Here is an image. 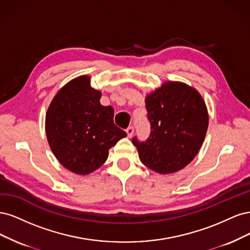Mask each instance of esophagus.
<instances>
[{"mask_svg": "<svg viewBox=\"0 0 250 250\" xmlns=\"http://www.w3.org/2000/svg\"><path fill=\"white\" fill-rule=\"evenodd\" d=\"M125 132H126V134H127V137L128 138H131V137L133 136V134H134V126H128L126 130H125Z\"/></svg>", "mask_w": 250, "mask_h": 250, "instance_id": "esophagus-1", "label": "esophagus"}]
</instances>
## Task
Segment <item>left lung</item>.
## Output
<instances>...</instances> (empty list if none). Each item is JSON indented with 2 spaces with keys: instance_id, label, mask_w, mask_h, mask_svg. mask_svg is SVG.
Listing matches in <instances>:
<instances>
[{
  "instance_id": "1",
  "label": "left lung",
  "mask_w": 250,
  "mask_h": 250,
  "mask_svg": "<svg viewBox=\"0 0 250 250\" xmlns=\"http://www.w3.org/2000/svg\"><path fill=\"white\" fill-rule=\"evenodd\" d=\"M150 135L134 137L141 162L168 174L186 167L197 155L208 125L206 103L199 92L182 82L168 81L146 98Z\"/></svg>"
}]
</instances>
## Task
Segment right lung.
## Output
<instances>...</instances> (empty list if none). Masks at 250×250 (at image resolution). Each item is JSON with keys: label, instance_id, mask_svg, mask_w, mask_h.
<instances>
[{"label": "right lung", "instance_id": "add662e5", "mask_svg": "<svg viewBox=\"0 0 250 250\" xmlns=\"http://www.w3.org/2000/svg\"><path fill=\"white\" fill-rule=\"evenodd\" d=\"M101 96L89 77H78L61 88L46 112L45 133L53 154L80 175L100 168L109 149L126 136L114 125L113 108L101 104Z\"/></svg>", "mask_w": 250, "mask_h": 250}]
</instances>
